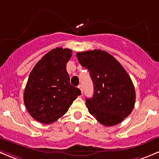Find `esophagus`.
Returning <instances> with one entry per match:
<instances>
[{
    "label": "esophagus",
    "mask_w": 159,
    "mask_h": 159,
    "mask_svg": "<svg viewBox=\"0 0 159 159\" xmlns=\"http://www.w3.org/2000/svg\"><path fill=\"white\" fill-rule=\"evenodd\" d=\"M78 89H79L81 90V93H83V87H82V85H81V84H80V85H78Z\"/></svg>",
    "instance_id": "34e87169"
}]
</instances>
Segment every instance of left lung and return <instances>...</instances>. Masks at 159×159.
Listing matches in <instances>:
<instances>
[{
  "mask_svg": "<svg viewBox=\"0 0 159 159\" xmlns=\"http://www.w3.org/2000/svg\"><path fill=\"white\" fill-rule=\"evenodd\" d=\"M77 58L89 70L94 94L86 99L89 112L105 126L118 124L134 108L136 93L133 81L121 63L100 49L81 52Z\"/></svg>",
  "mask_w": 159,
  "mask_h": 159,
  "instance_id": "8db88e82",
  "label": "left lung"
}]
</instances>
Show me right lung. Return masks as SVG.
<instances>
[{
  "mask_svg": "<svg viewBox=\"0 0 159 159\" xmlns=\"http://www.w3.org/2000/svg\"><path fill=\"white\" fill-rule=\"evenodd\" d=\"M72 56L69 48H53L38 62L30 74L23 94L25 106L34 119L51 124L67 112L81 94L70 83L66 63Z\"/></svg>",
  "mask_w": 159,
  "mask_h": 159,
  "instance_id": "add662e5",
  "label": "right lung"
}]
</instances>
